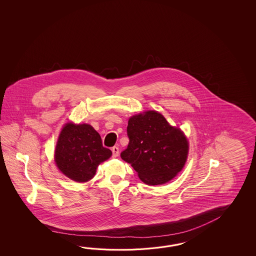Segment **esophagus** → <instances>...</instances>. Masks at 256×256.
<instances>
[{"label":"esophagus","instance_id":"esophagus-1","mask_svg":"<svg viewBox=\"0 0 256 256\" xmlns=\"http://www.w3.org/2000/svg\"><path fill=\"white\" fill-rule=\"evenodd\" d=\"M112 156L117 158L119 156V148L117 146H114L112 148Z\"/></svg>","mask_w":256,"mask_h":256}]
</instances>
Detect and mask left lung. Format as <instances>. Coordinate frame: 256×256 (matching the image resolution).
I'll return each mask as SVG.
<instances>
[{
  "label": "left lung",
  "instance_id": "left-lung-1",
  "mask_svg": "<svg viewBox=\"0 0 256 256\" xmlns=\"http://www.w3.org/2000/svg\"><path fill=\"white\" fill-rule=\"evenodd\" d=\"M127 136L129 144L120 158L147 185L164 184L183 168L188 152L186 138L158 112L130 117Z\"/></svg>",
  "mask_w": 256,
  "mask_h": 256
}]
</instances>
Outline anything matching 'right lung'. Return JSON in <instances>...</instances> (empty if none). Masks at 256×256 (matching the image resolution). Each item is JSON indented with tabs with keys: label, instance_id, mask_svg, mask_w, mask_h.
Listing matches in <instances>:
<instances>
[{
	"label": "right lung",
	"instance_id": "1",
	"mask_svg": "<svg viewBox=\"0 0 256 256\" xmlns=\"http://www.w3.org/2000/svg\"><path fill=\"white\" fill-rule=\"evenodd\" d=\"M112 151L104 147L102 138L90 124H68L60 132L54 161L60 171L70 180H92L98 164L110 158Z\"/></svg>",
	"mask_w": 256,
	"mask_h": 256
}]
</instances>
